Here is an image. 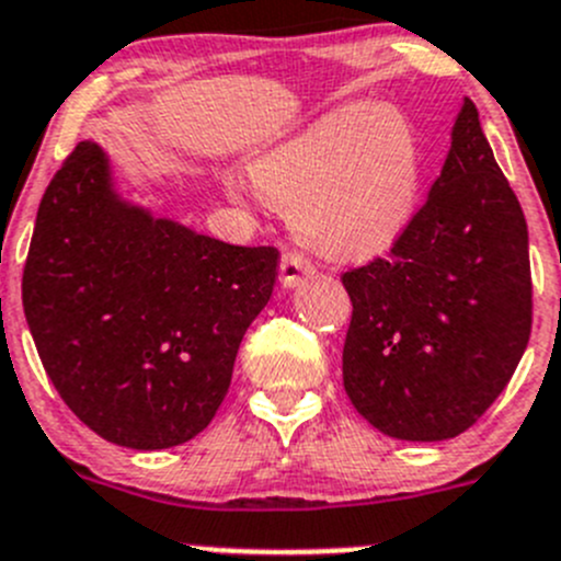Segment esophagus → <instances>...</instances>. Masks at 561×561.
Instances as JSON below:
<instances>
[{"instance_id": "obj_1", "label": "esophagus", "mask_w": 561, "mask_h": 561, "mask_svg": "<svg viewBox=\"0 0 561 561\" xmlns=\"http://www.w3.org/2000/svg\"><path fill=\"white\" fill-rule=\"evenodd\" d=\"M314 274V265L304 254L287 252L279 263V279L285 287H298L307 276Z\"/></svg>"}]
</instances>
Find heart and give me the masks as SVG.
I'll use <instances>...</instances> for the list:
<instances>
[{"instance_id": "b5f03b06", "label": "heart", "mask_w": 561, "mask_h": 561, "mask_svg": "<svg viewBox=\"0 0 561 561\" xmlns=\"http://www.w3.org/2000/svg\"><path fill=\"white\" fill-rule=\"evenodd\" d=\"M252 186L227 172L236 203L257 192L287 210L290 227L325 257L367 260L411 227L425 183V153L405 112L347 103L249 161Z\"/></svg>"}]
</instances>
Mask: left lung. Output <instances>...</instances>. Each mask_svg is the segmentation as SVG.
I'll return each instance as SVG.
<instances>
[{
	"label": "left lung",
	"instance_id": "left-lung-1",
	"mask_svg": "<svg viewBox=\"0 0 561 561\" xmlns=\"http://www.w3.org/2000/svg\"><path fill=\"white\" fill-rule=\"evenodd\" d=\"M342 285L353 301L342 380L383 436H460L510 383L531 334L529 230L469 98L427 203Z\"/></svg>",
	"mask_w": 561,
	"mask_h": 561
}]
</instances>
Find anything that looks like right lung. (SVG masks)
Listing matches in <instances>:
<instances>
[{"instance_id": "add662e5", "label": "right lung", "mask_w": 561, "mask_h": 561, "mask_svg": "<svg viewBox=\"0 0 561 561\" xmlns=\"http://www.w3.org/2000/svg\"><path fill=\"white\" fill-rule=\"evenodd\" d=\"M274 247H232L159 219L79 142L41 199L21 301L41 362L90 431L170 449L210 425L276 282Z\"/></svg>"}]
</instances>
